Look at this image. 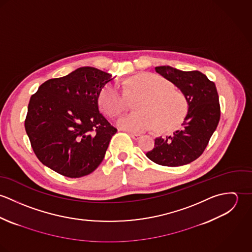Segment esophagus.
I'll return each mask as SVG.
<instances>
[{
	"instance_id": "1",
	"label": "esophagus",
	"mask_w": 252,
	"mask_h": 252,
	"mask_svg": "<svg viewBox=\"0 0 252 252\" xmlns=\"http://www.w3.org/2000/svg\"><path fill=\"white\" fill-rule=\"evenodd\" d=\"M130 136H131V138H132L133 140H136V141L141 138V135H138V134H132V133H131Z\"/></svg>"
}]
</instances>
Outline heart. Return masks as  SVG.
Returning <instances> with one entry per match:
<instances>
[{
  "label": "heart",
  "instance_id": "1",
  "mask_svg": "<svg viewBox=\"0 0 252 252\" xmlns=\"http://www.w3.org/2000/svg\"><path fill=\"white\" fill-rule=\"evenodd\" d=\"M121 88L131 98L143 95L135 107L138 112L117 120V126L123 130L142 133L156 128L169 132L179 127L187 115L188 102L184 94L161 76L139 74L122 82ZM98 104L108 117H116L128 109V99L116 83L102 88Z\"/></svg>",
  "mask_w": 252,
  "mask_h": 252
}]
</instances>
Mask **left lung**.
Returning a JSON list of instances; mask_svg holds the SVG:
<instances>
[{"label":"left lung","instance_id":"obj_1","mask_svg":"<svg viewBox=\"0 0 252 252\" xmlns=\"http://www.w3.org/2000/svg\"><path fill=\"white\" fill-rule=\"evenodd\" d=\"M155 71L180 88L188 102V113L182 128L172 137L155 139L146 157L161 166H183L203 154L218 125L220 105L216 84L199 71L183 72L170 66L156 67Z\"/></svg>","mask_w":252,"mask_h":252}]
</instances>
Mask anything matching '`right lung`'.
<instances>
[{
	"label": "right lung",
	"instance_id": "right-lung-1",
	"mask_svg": "<svg viewBox=\"0 0 252 252\" xmlns=\"http://www.w3.org/2000/svg\"><path fill=\"white\" fill-rule=\"evenodd\" d=\"M113 78L92 67L43 82L31 96L25 130L37 159L71 179L94 172L116 128L100 113L98 97Z\"/></svg>",
	"mask_w": 252,
	"mask_h": 252
}]
</instances>
